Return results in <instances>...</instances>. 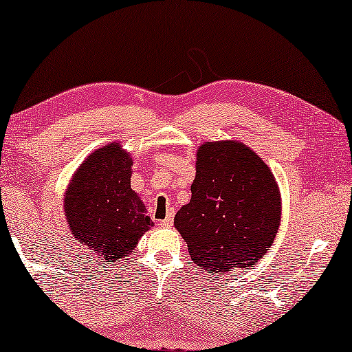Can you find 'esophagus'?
<instances>
[{
	"label": "esophagus",
	"mask_w": 352,
	"mask_h": 352,
	"mask_svg": "<svg viewBox=\"0 0 352 352\" xmlns=\"http://www.w3.org/2000/svg\"><path fill=\"white\" fill-rule=\"evenodd\" d=\"M173 217H175V210L170 209V210H168V215H166L165 220L160 221V225L164 226V228H170V226L173 225Z\"/></svg>",
	"instance_id": "esophagus-1"
}]
</instances>
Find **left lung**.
I'll return each instance as SVG.
<instances>
[{"mask_svg": "<svg viewBox=\"0 0 352 352\" xmlns=\"http://www.w3.org/2000/svg\"><path fill=\"white\" fill-rule=\"evenodd\" d=\"M190 190L175 228L193 263L215 277L255 266L282 219V195L264 160L236 140L203 143Z\"/></svg>", "mask_w": 352, "mask_h": 352, "instance_id": "8db88e82", "label": "left lung"}]
</instances>
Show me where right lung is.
Listing matches in <instances>:
<instances>
[{
    "label": "right lung",
    "mask_w": 352,
    "mask_h": 352,
    "mask_svg": "<svg viewBox=\"0 0 352 352\" xmlns=\"http://www.w3.org/2000/svg\"><path fill=\"white\" fill-rule=\"evenodd\" d=\"M133 160L118 142L96 149L75 170L64 193V215L72 236L105 263H120L154 226L132 190Z\"/></svg>",
    "instance_id": "right-lung-1"
}]
</instances>
